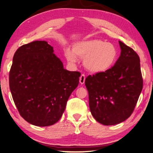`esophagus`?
<instances>
[{"label": "esophagus", "instance_id": "34e87169", "mask_svg": "<svg viewBox=\"0 0 153 153\" xmlns=\"http://www.w3.org/2000/svg\"><path fill=\"white\" fill-rule=\"evenodd\" d=\"M85 74H81V76L79 78V82L81 85L85 83Z\"/></svg>", "mask_w": 153, "mask_h": 153}]
</instances>
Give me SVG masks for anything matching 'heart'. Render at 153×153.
I'll return each instance as SVG.
<instances>
[{"mask_svg":"<svg viewBox=\"0 0 153 153\" xmlns=\"http://www.w3.org/2000/svg\"><path fill=\"white\" fill-rule=\"evenodd\" d=\"M65 57L70 64L83 59V66L91 73H102L113 66L117 57V50L113 44L100 39H90L73 45L72 51L67 49Z\"/></svg>","mask_w":153,"mask_h":153,"instance_id":"obj_1","label":"heart"}]
</instances>
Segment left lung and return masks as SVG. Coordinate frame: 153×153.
<instances>
[{"label": "left lung", "instance_id": "1", "mask_svg": "<svg viewBox=\"0 0 153 153\" xmlns=\"http://www.w3.org/2000/svg\"><path fill=\"white\" fill-rule=\"evenodd\" d=\"M121 55L111 68L89 75L85 86L92 116L100 123L113 126L131 116L143 87L140 60L131 47L119 41Z\"/></svg>", "mask_w": 153, "mask_h": 153}]
</instances>
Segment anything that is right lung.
I'll return each mask as SVG.
<instances>
[{
	"label": "right lung",
	"instance_id": "right-lung-1",
	"mask_svg": "<svg viewBox=\"0 0 153 153\" xmlns=\"http://www.w3.org/2000/svg\"><path fill=\"white\" fill-rule=\"evenodd\" d=\"M81 73L64 68L47 41L24 45L14 54L9 87L19 114L36 126H52L61 118Z\"/></svg>",
	"mask_w": 153,
	"mask_h": 153
}]
</instances>
